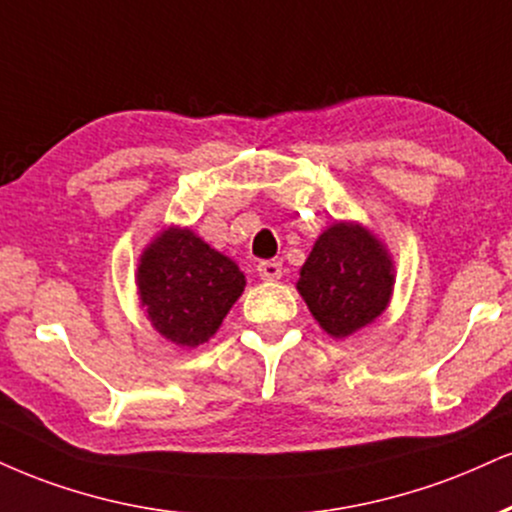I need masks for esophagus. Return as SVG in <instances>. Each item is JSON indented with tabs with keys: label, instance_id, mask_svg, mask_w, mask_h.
<instances>
[{
	"label": "esophagus",
	"instance_id": "34e87169",
	"mask_svg": "<svg viewBox=\"0 0 512 512\" xmlns=\"http://www.w3.org/2000/svg\"><path fill=\"white\" fill-rule=\"evenodd\" d=\"M257 274H260L262 281H279L283 267L281 262H260L257 264Z\"/></svg>",
	"mask_w": 512,
	"mask_h": 512
}]
</instances>
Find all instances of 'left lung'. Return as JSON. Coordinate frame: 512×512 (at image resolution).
I'll list each match as a JSON object with an SVG mask.
<instances>
[{
    "mask_svg": "<svg viewBox=\"0 0 512 512\" xmlns=\"http://www.w3.org/2000/svg\"><path fill=\"white\" fill-rule=\"evenodd\" d=\"M396 286L389 248L360 221H334L319 233L295 288L317 324L336 341L384 315Z\"/></svg>",
    "mask_w": 512,
    "mask_h": 512,
    "instance_id": "8db88e82",
    "label": "left lung"
}]
</instances>
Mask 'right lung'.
<instances>
[{
  "instance_id": "add662e5",
  "label": "right lung",
  "mask_w": 512,
  "mask_h": 512,
  "mask_svg": "<svg viewBox=\"0 0 512 512\" xmlns=\"http://www.w3.org/2000/svg\"><path fill=\"white\" fill-rule=\"evenodd\" d=\"M138 303L152 329L178 348H197L219 331L245 291V274L188 226H164L140 252Z\"/></svg>"
}]
</instances>
